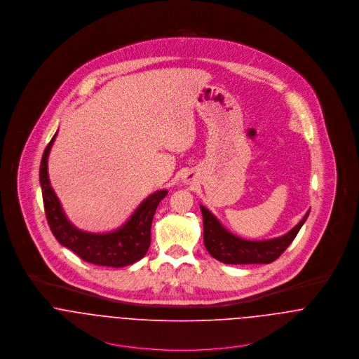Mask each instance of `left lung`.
<instances>
[{"mask_svg": "<svg viewBox=\"0 0 359 359\" xmlns=\"http://www.w3.org/2000/svg\"><path fill=\"white\" fill-rule=\"evenodd\" d=\"M203 214V239L207 252L224 264H269L280 256L297 236L304 218L286 235L269 241H245L228 232L219 221L201 205Z\"/></svg>", "mask_w": 359, "mask_h": 359, "instance_id": "1", "label": "left lung"}]
</instances>
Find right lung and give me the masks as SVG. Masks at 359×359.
<instances>
[{
    "instance_id": "add662e5",
    "label": "right lung",
    "mask_w": 359,
    "mask_h": 359,
    "mask_svg": "<svg viewBox=\"0 0 359 359\" xmlns=\"http://www.w3.org/2000/svg\"><path fill=\"white\" fill-rule=\"evenodd\" d=\"M56 134L47 145L40 164V184L46 217L57 242L70 249L81 259L103 266H126L147 255L151 246V226L154 211L167 191H157L145 199L131 218L117 231L109 233H90L77 229L65 215L60 203L52 191L47 171L48 154Z\"/></svg>"
}]
</instances>
